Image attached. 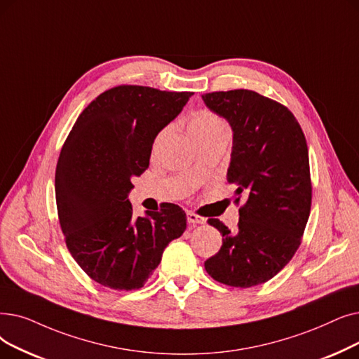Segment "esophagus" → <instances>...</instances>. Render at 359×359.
<instances>
[{"mask_svg":"<svg viewBox=\"0 0 359 359\" xmlns=\"http://www.w3.org/2000/svg\"><path fill=\"white\" fill-rule=\"evenodd\" d=\"M186 218H188V223L189 224H205V218L201 217V215H196L192 211L186 212Z\"/></svg>","mask_w":359,"mask_h":359,"instance_id":"obj_1","label":"esophagus"}]
</instances>
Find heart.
Masks as SVG:
<instances>
[{
  "label": "heart",
  "instance_id": "1",
  "mask_svg": "<svg viewBox=\"0 0 359 359\" xmlns=\"http://www.w3.org/2000/svg\"><path fill=\"white\" fill-rule=\"evenodd\" d=\"M220 130H227L226 123L217 114L207 110H201L195 113L189 121V132L192 136L210 135Z\"/></svg>",
  "mask_w": 359,
  "mask_h": 359
}]
</instances>
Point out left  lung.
<instances>
[{
	"instance_id": "left-lung-1",
	"label": "left lung",
	"mask_w": 359,
	"mask_h": 359,
	"mask_svg": "<svg viewBox=\"0 0 359 359\" xmlns=\"http://www.w3.org/2000/svg\"><path fill=\"white\" fill-rule=\"evenodd\" d=\"M233 132L229 183L246 202L238 231L210 218L223 245L205 261L207 273L227 286L252 287L273 278L294 255L311 210L308 147L294 116L258 92L235 89L202 95Z\"/></svg>"
}]
</instances>
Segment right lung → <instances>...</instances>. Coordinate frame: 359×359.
Segmentation results:
<instances>
[{
	"mask_svg": "<svg viewBox=\"0 0 359 359\" xmlns=\"http://www.w3.org/2000/svg\"><path fill=\"white\" fill-rule=\"evenodd\" d=\"M194 92L117 86L77 117L55 168L60 226L72 257L97 283L141 289L165 246L183 235L186 214L170 204L133 217L132 179L148 168L152 144Z\"/></svg>",
	"mask_w": 359,
	"mask_h": 359,
	"instance_id": "obj_1",
	"label": "right lung"
}]
</instances>
